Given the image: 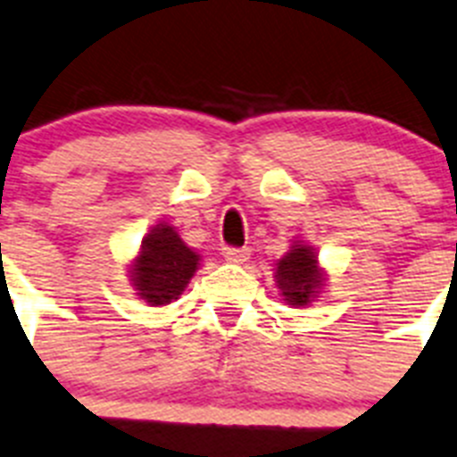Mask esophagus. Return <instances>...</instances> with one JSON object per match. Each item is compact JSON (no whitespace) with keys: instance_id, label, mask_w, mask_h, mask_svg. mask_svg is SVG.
<instances>
[{"instance_id":"34e87169","label":"esophagus","mask_w":457,"mask_h":457,"mask_svg":"<svg viewBox=\"0 0 457 457\" xmlns=\"http://www.w3.org/2000/svg\"><path fill=\"white\" fill-rule=\"evenodd\" d=\"M225 260H228L229 264H244L248 258H251V251L248 248H225Z\"/></svg>"}]
</instances>
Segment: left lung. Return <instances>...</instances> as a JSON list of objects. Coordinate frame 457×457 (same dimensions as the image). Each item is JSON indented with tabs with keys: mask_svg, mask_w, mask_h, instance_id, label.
<instances>
[{
	"mask_svg": "<svg viewBox=\"0 0 457 457\" xmlns=\"http://www.w3.org/2000/svg\"><path fill=\"white\" fill-rule=\"evenodd\" d=\"M274 281L287 306H309L323 295L328 271L318 262L316 248L304 241H293L290 251L276 260Z\"/></svg>",
	"mask_w": 457,
	"mask_h": 457,
	"instance_id": "8db88e82",
	"label": "left lung"
}]
</instances>
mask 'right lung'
Here are the masks:
<instances>
[{
  "label": "right lung",
  "instance_id": "right-lung-1",
  "mask_svg": "<svg viewBox=\"0 0 457 457\" xmlns=\"http://www.w3.org/2000/svg\"><path fill=\"white\" fill-rule=\"evenodd\" d=\"M199 255L181 239L170 222H157L141 241L139 253L128 264L134 295L148 306L176 302L199 270Z\"/></svg>",
  "mask_w": 457,
  "mask_h": 457
}]
</instances>
